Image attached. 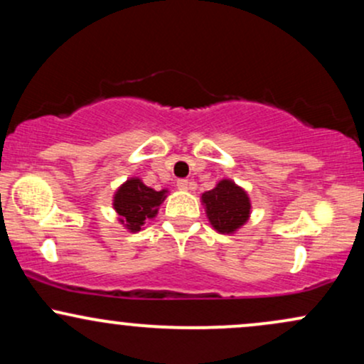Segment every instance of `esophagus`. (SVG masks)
Wrapping results in <instances>:
<instances>
[{"instance_id":"1","label":"esophagus","mask_w":364,"mask_h":364,"mask_svg":"<svg viewBox=\"0 0 364 364\" xmlns=\"http://www.w3.org/2000/svg\"><path fill=\"white\" fill-rule=\"evenodd\" d=\"M176 186H178L181 191H186V190H190V188H191V183L188 181V179H178Z\"/></svg>"}]
</instances>
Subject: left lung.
Returning <instances> with one entry per match:
<instances>
[{"label": "left lung", "instance_id": "left-lung-1", "mask_svg": "<svg viewBox=\"0 0 364 364\" xmlns=\"http://www.w3.org/2000/svg\"><path fill=\"white\" fill-rule=\"evenodd\" d=\"M208 223L220 235H235L252 214L250 196L232 179H220L215 188L202 193Z\"/></svg>", "mask_w": 364, "mask_h": 364}]
</instances>
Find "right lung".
<instances>
[{"label": "right lung", "mask_w": 364, "mask_h": 364, "mask_svg": "<svg viewBox=\"0 0 364 364\" xmlns=\"http://www.w3.org/2000/svg\"><path fill=\"white\" fill-rule=\"evenodd\" d=\"M168 196V190L156 191L140 178H129L116 190L112 196L118 220L129 232H139L147 220L157 215L159 207Z\"/></svg>", "instance_id": "right-lung-1"}]
</instances>
